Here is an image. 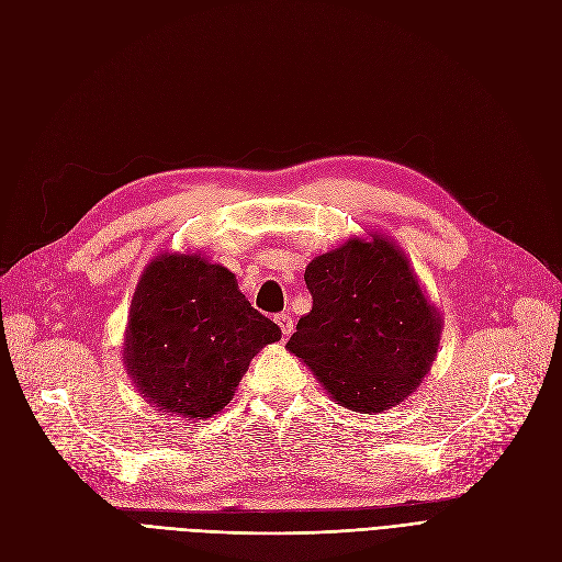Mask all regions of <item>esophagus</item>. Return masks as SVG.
<instances>
[{
    "label": "esophagus",
    "mask_w": 562,
    "mask_h": 562,
    "mask_svg": "<svg viewBox=\"0 0 562 562\" xmlns=\"http://www.w3.org/2000/svg\"><path fill=\"white\" fill-rule=\"evenodd\" d=\"M274 321H277V325L281 327L283 337H288L290 333H293V318H290L288 314H277V316H274Z\"/></svg>",
    "instance_id": "1"
}]
</instances>
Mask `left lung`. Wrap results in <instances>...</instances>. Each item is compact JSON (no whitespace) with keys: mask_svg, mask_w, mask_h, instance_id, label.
I'll return each mask as SVG.
<instances>
[{"mask_svg":"<svg viewBox=\"0 0 562 562\" xmlns=\"http://www.w3.org/2000/svg\"><path fill=\"white\" fill-rule=\"evenodd\" d=\"M314 306L285 348L341 406L376 414L409 395L437 353L441 318L389 239H351L308 262Z\"/></svg>","mask_w":562,"mask_h":562,"instance_id":"1","label":"left lung"}]
</instances>
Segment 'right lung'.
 <instances>
[{
    "instance_id": "1",
    "label": "right lung",
    "mask_w": 562,
    "mask_h": 562,
    "mask_svg": "<svg viewBox=\"0 0 562 562\" xmlns=\"http://www.w3.org/2000/svg\"><path fill=\"white\" fill-rule=\"evenodd\" d=\"M279 339L229 269L173 254L153 260L134 290L125 362L150 404L200 420L223 409L250 358Z\"/></svg>"
}]
</instances>
